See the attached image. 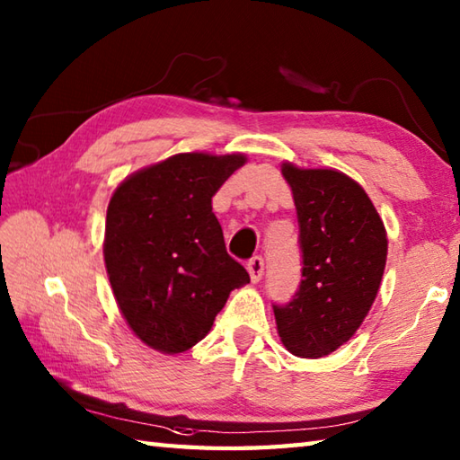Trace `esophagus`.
Returning a JSON list of instances; mask_svg holds the SVG:
<instances>
[{
  "mask_svg": "<svg viewBox=\"0 0 460 460\" xmlns=\"http://www.w3.org/2000/svg\"><path fill=\"white\" fill-rule=\"evenodd\" d=\"M247 270H249V275H251V280L252 282H259L262 279V272H265V261H262V257H252L249 261Z\"/></svg>",
  "mask_w": 460,
  "mask_h": 460,
  "instance_id": "1",
  "label": "esophagus"
}]
</instances>
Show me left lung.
Masks as SVG:
<instances>
[{
  "label": "left lung",
  "mask_w": 460,
  "mask_h": 460,
  "mask_svg": "<svg viewBox=\"0 0 460 460\" xmlns=\"http://www.w3.org/2000/svg\"><path fill=\"white\" fill-rule=\"evenodd\" d=\"M295 198L302 279L287 306L275 308L282 346L318 359L356 334L374 305L387 261V233L364 188L330 168L285 162Z\"/></svg>",
  "instance_id": "1"
}]
</instances>
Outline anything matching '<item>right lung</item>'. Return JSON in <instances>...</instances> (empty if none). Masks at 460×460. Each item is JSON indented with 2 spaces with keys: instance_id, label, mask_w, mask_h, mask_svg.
Returning <instances> with one entry per match:
<instances>
[{
  "instance_id": "right-lung-1",
  "label": "right lung",
  "mask_w": 460,
  "mask_h": 460,
  "mask_svg": "<svg viewBox=\"0 0 460 460\" xmlns=\"http://www.w3.org/2000/svg\"><path fill=\"white\" fill-rule=\"evenodd\" d=\"M245 154L185 152L146 165L114 190L104 265L126 324L162 354L208 336L231 290L251 280L227 255L211 198Z\"/></svg>"
}]
</instances>
